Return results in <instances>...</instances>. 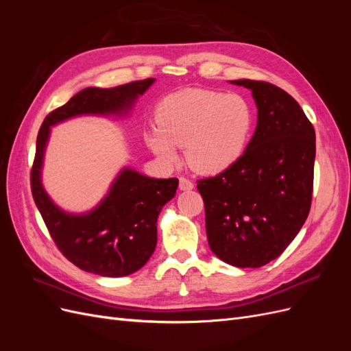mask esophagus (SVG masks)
<instances>
[{
	"label": "esophagus",
	"instance_id": "34e87169",
	"mask_svg": "<svg viewBox=\"0 0 351 351\" xmlns=\"http://www.w3.org/2000/svg\"><path fill=\"white\" fill-rule=\"evenodd\" d=\"M195 187V184L190 182V180L184 178V177H180V183H178V189L183 190V192H186V190H192Z\"/></svg>",
	"mask_w": 351,
	"mask_h": 351
}]
</instances>
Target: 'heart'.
<instances>
[{"label": "heart", "instance_id": "b5f03b06", "mask_svg": "<svg viewBox=\"0 0 351 351\" xmlns=\"http://www.w3.org/2000/svg\"><path fill=\"white\" fill-rule=\"evenodd\" d=\"M156 127L143 133L154 155L173 165L177 147L196 173L215 176L227 171L246 151L253 129V110L239 93L183 89L168 95L155 112Z\"/></svg>", "mask_w": 351, "mask_h": 351}]
</instances>
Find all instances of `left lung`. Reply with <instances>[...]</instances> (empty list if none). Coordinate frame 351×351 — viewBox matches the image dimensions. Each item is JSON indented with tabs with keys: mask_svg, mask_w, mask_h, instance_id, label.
I'll list each match as a JSON object with an SVG mask.
<instances>
[{
	"mask_svg": "<svg viewBox=\"0 0 351 351\" xmlns=\"http://www.w3.org/2000/svg\"><path fill=\"white\" fill-rule=\"evenodd\" d=\"M252 92L258 124L227 171L200 180L210 250L237 268L277 259L309 215L315 129L297 101L267 82L230 80Z\"/></svg>",
	"mask_w": 351,
	"mask_h": 351,
	"instance_id": "obj_1",
	"label": "left lung"
}]
</instances>
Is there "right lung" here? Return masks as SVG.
I'll return each instance as SVG.
<instances>
[{
  "instance_id": "add662e5",
  "label": "right lung",
  "mask_w": 351,
  "mask_h": 351,
  "mask_svg": "<svg viewBox=\"0 0 351 351\" xmlns=\"http://www.w3.org/2000/svg\"><path fill=\"white\" fill-rule=\"evenodd\" d=\"M154 83L155 79H146L111 89H83L52 111L38 133L30 173L35 204L61 253L77 268L101 277H125L149 261L156 247L158 215L176 196L178 180L152 178L124 167L93 209L82 214L61 209L42 184L51 127L82 115H129L136 101Z\"/></svg>"
}]
</instances>
